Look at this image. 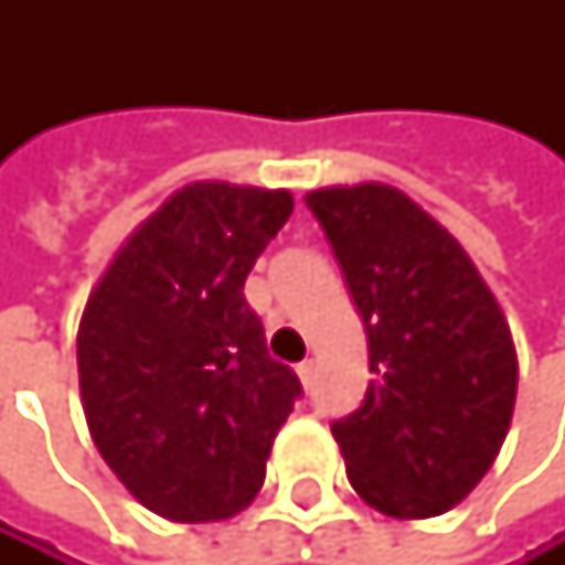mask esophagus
<instances>
[{
    "label": "esophagus",
    "instance_id": "esophagus-1",
    "mask_svg": "<svg viewBox=\"0 0 565 565\" xmlns=\"http://www.w3.org/2000/svg\"><path fill=\"white\" fill-rule=\"evenodd\" d=\"M298 376H301L305 390H311V386H315V362H311V359L298 362Z\"/></svg>",
    "mask_w": 565,
    "mask_h": 565
}]
</instances>
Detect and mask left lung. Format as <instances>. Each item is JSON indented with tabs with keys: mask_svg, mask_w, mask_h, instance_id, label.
<instances>
[{
	"mask_svg": "<svg viewBox=\"0 0 565 565\" xmlns=\"http://www.w3.org/2000/svg\"><path fill=\"white\" fill-rule=\"evenodd\" d=\"M369 339L365 399L332 420L352 488L393 519L458 505L515 406L509 321L454 236L399 189L308 192Z\"/></svg>",
	"mask_w": 565,
	"mask_h": 565,
	"instance_id": "left-lung-1",
	"label": "left lung"
}]
</instances>
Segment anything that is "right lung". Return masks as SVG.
I'll list each match as a JSON object with an SVG mask.
<instances>
[{"mask_svg": "<svg viewBox=\"0 0 565 565\" xmlns=\"http://www.w3.org/2000/svg\"><path fill=\"white\" fill-rule=\"evenodd\" d=\"M291 210L285 189L192 182L131 233L84 308L77 369L90 437L162 519L247 509L301 396L244 298Z\"/></svg>", "mask_w": 565, "mask_h": 565, "instance_id": "right-lung-1", "label": "right lung"}]
</instances>
